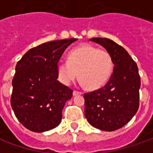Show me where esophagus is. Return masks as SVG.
Masks as SVG:
<instances>
[{"instance_id":"obj_1","label":"esophagus","mask_w":153,"mask_h":153,"mask_svg":"<svg viewBox=\"0 0 153 153\" xmlns=\"http://www.w3.org/2000/svg\"><path fill=\"white\" fill-rule=\"evenodd\" d=\"M79 94H82V93L80 91H76V90H74L73 91V95L76 96V95H79Z\"/></svg>"}]
</instances>
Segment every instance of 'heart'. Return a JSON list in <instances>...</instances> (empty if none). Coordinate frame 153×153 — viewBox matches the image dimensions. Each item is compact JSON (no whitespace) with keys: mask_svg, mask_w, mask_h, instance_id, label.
Instances as JSON below:
<instances>
[{"mask_svg":"<svg viewBox=\"0 0 153 153\" xmlns=\"http://www.w3.org/2000/svg\"><path fill=\"white\" fill-rule=\"evenodd\" d=\"M113 71L112 57L108 51L99 49L91 44H82L68 54V60L57 65L59 82L69 85L79 78L90 90H96L106 84Z\"/></svg>","mask_w":153,"mask_h":153,"instance_id":"heart-1","label":"heart"}]
</instances>
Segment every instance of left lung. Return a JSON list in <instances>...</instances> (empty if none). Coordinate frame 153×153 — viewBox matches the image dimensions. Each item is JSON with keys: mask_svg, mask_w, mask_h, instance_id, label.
<instances>
[{"mask_svg": "<svg viewBox=\"0 0 153 153\" xmlns=\"http://www.w3.org/2000/svg\"><path fill=\"white\" fill-rule=\"evenodd\" d=\"M108 51L114 64L105 85L84 94L85 117L96 128L114 131L127 124L140 105V77L136 63L122 46L107 38H92Z\"/></svg>", "mask_w": 153, "mask_h": 153, "instance_id": "obj_1", "label": "left lung"}]
</instances>
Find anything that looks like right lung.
Here are the masks:
<instances>
[{"mask_svg": "<svg viewBox=\"0 0 153 153\" xmlns=\"http://www.w3.org/2000/svg\"><path fill=\"white\" fill-rule=\"evenodd\" d=\"M76 40L45 42L30 49L17 63L11 105L29 130L44 132L60 123L63 108L73 90L57 80V65L68 46Z\"/></svg>", "mask_w": 153, "mask_h": 153, "instance_id": "obj_1", "label": "right lung"}]
</instances>
